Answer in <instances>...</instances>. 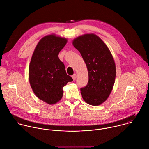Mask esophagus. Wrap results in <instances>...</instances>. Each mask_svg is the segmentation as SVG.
Masks as SVG:
<instances>
[{
  "label": "esophagus",
  "instance_id": "1",
  "mask_svg": "<svg viewBox=\"0 0 149 149\" xmlns=\"http://www.w3.org/2000/svg\"><path fill=\"white\" fill-rule=\"evenodd\" d=\"M72 78H73V80H75L76 79V77H77V75H76V74H74L73 75H72Z\"/></svg>",
  "mask_w": 149,
  "mask_h": 149
}]
</instances>
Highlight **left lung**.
<instances>
[{"mask_svg": "<svg viewBox=\"0 0 149 149\" xmlns=\"http://www.w3.org/2000/svg\"><path fill=\"white\" fill-rule=\"evenodd\" d=\"M73 45L81 54L88 70L87 84L80 88L82 97L91 105H99L108 98L115 83L116 67L112 55L94 34L77 37Z\"/></svg>", "mask_w": 149, "mask_h": 149, "instance_id": "obj_1", "label": "left lung"}]
</instances>
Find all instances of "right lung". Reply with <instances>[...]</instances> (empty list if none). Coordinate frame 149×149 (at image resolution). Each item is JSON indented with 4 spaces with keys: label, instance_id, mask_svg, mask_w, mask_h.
<instances>
[{
    "label": "right lung",
    "instance_id": "add662e5",
    "mask_svg": "<svg viewBox=\"0 0 149 149\" xmlns=\"http://www.w3.org/2000/svg\"><path fill=\"white\" fill-rule=\"evenodd\" d=\"M67 41L66 38L55 34L45 36L37 45L30 63L31 87L39 99L50 105L61 100L63 87L73 81L58 57Z\"/></svg>",
    "mask_w": 149,
    "mask_h": 149
}]
</instances>
